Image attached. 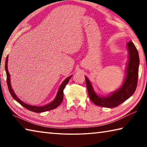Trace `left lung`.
<instances>
[{"instance_id": "1", "label": "left lung", "mask_w": 147, "mask_h": 147, "mask_svg": "<svg viewBox=\"0 0 147 147\" xmlns=\"http://www.w3.org/2000/svg\"><path fill=\"white\" fill-rule=\"evenodd\" d=\"M128 61L126 68V76L121 88L107 96L98 95L94 91L91 82L85 76L89 98L98 106L112 108L127 100L134 93L138 78L139 58L138 50L131 41L127 43Z\"/></svg>"}]
</instances>
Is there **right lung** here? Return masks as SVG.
I'll return each instance as SVG.
<instances>
[{"instance_id": "right-lung-1", "label": "right lung", "mask_w": 147, "mask_h": 147, "mask_svg": "<svg viewBox=\"0 0 147 147\" xmlns=\"http://www.w3.org/2000/svg\"><path fill=\"white\" fill-rule=\"evenodd\" d=\"M8 56L6 57V63H5V69H6V76H7V85H8L9 91V93H10L11 96L17 102H19L21 106H23L27 109H28V110L34 111V112H36V113H41V112H44V111L51 110V109L56 108L58 106L60 105V104L62 102V100H63V89L65 88V86L67 84L69 79L72 77V75L67 77V78L63 82L61 83V84L58 89V93H57L55 98H54L51 102L47 104V105L42 106H32V105H30V104L23 102V101L20 100V99L17 97L16 93H14V91L11 86L10 75H9V73L8 70Z\"/></svg>"}]
</instances>
